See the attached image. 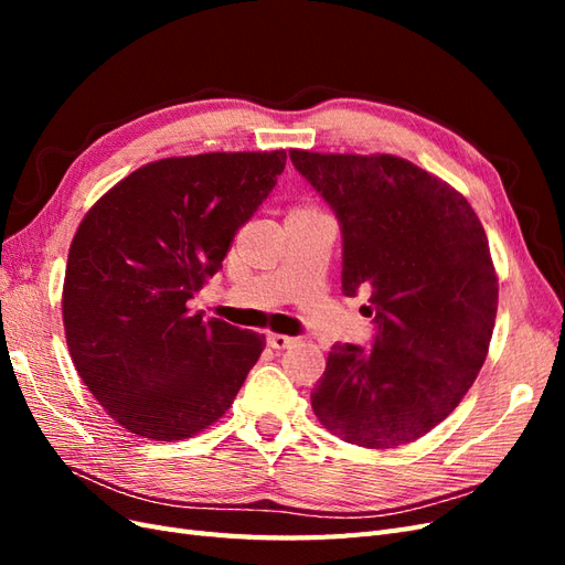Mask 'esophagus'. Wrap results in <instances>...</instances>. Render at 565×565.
<instances>
[{"label": "esophagus", "instance_id": "1", "mask_svg": "<svg viewBox=\"0 0 565 565\" xmlns=\"http://www.w3.org/2000/svg\"><path fill=\"white\" fill-rule=\"evenodd\" d=\"M295 337H287V334H268V347L270 349H289V347H292L295 344Z\"/></svg>", "mask_w": 565, "mask_h": 565}]
</instances>
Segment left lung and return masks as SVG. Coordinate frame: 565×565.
<instances>
[{"label":"left lung","mask_w":565,"mask_h":565,"mask_svg":"<svg viewBox=\"0 0 565 565\" xmlns=\"http://www.w3.org/2000/svg\"><path fill=\"white\" fill-rule=\"evenodd\" d=\"M341 228V292L370 295L372 347L334 344L311 391L324 429L386 450L429 434L481 370L498 313L486 231L465 195L396 156L289 150Z\"/></svg>","instance_id":"left-lung-1"}]
</instances>
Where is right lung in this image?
I'll use <instances>...</instances> for the list:
<instances>
[{"label": "right lung", "mask_w": 565, "mask_h": 565, "mask_svg": "<svg viewBox=\"0 0 565 565\" xmlns=\"http://www.w3.org/2000/svg\"><path fill=\"white\" fill-rule=\"evenodd\" d=\"M285 150L204 152L136 169L82 218L67 254L63 324L82 382L136 436L207 429L266 337L191 313L285 169Z\"/></svg>", "instance_id": "1"}]
</instances>
